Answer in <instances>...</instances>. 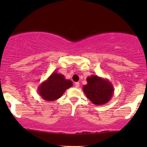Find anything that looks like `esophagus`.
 <instances>
[{"mask_svg": "<svg viewBox=\"0 0 147 147\" xmlns=\"http://www.w3.org/2000/svg\"><path fill=\"white\" fill-rule=\"evenodd\" d=\"M74 84H75V87L76 88H78L80 86V83H79V82H76V83Z\"/></svg>", "mask_w": 147, "mask_h": 147, "instance_id": "esophagus-1", "label": "esophagus"}]
</instances>
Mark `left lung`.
<instances>
[{"mask_svg":"<svg viewBox=\"0 0 147 147\" xmlns=\"http://www.w3.org/2000/svg\"><path fill=\"white\" fill-rule=\"evenodd\" d=\"M88 84L82 88L86 97L94 104L104 105L114 95V87L109 80L96 75L87 78Z\"/></svg>","mask_w":147,"mask_h":147,"instance_id":"left-lung-1","label":"left lung"}]
</instances>
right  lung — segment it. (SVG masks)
<instances>
[{
    "mask_svg": "<svg viewBox=\"0 0 147 147\" xmlns=\"http://www.w3.org/2000/svg\"><path fill=\"white\" fill-rule=\"evenodd\" d=\"M73 83L65 78L63 74L54 71L47 80L38 86V93L46 101H55L61 98L65 90L71 88Z\"/></svg>",
    "mask_w": 147,
    "mask_h": 147,
    "instance_id": "1",
    "label": "right lung"
}]
</instances>
